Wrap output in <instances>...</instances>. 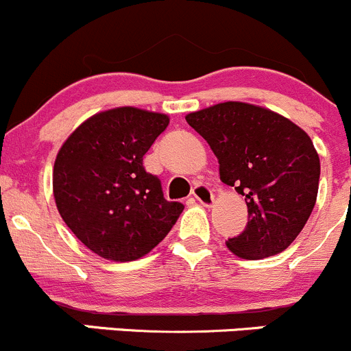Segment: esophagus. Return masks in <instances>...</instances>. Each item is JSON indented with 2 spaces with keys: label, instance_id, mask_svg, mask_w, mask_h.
I'll list each match as a JSON object with an SVG mask.
<instances>
[{
  "label": "esophagus",
  "instance_id": "esophagus-1",
  "mask_svg": "<svg viewBox=\"0 0 351 351\" xmlns=\"http://www.w3.org/2000/svg\"><path fill=\"white\" fill-rule=\"evenodd\" d=\"M192 195H193V198H197L202 205H205V207H208V205L214 204V193H212V190L208 189L207 185L193 186Z\"/></svg>",
  "mask_w": 351,
  "mask_h": 351
}]
</instances>
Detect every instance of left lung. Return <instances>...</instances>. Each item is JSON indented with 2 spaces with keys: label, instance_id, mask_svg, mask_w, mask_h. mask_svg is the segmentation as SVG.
<instances>
[{
  "label": "left lung",
  "instance_id": "obj_1",
  "mask_svg": "<svg viewBox=\"0 0 351 351\" xmlns=\"http://www.w3.org/2000/svg\"><path fill=\"white\" fill-rule=\"evenodd\" d=\"M219 161L222 183L246 198L247 224L226 244L239 258L282 253L306 226L321 165L311 137L271 110L226 101L186 115Z\"/></svg>",
  "mask_w": 351,
  "mask_h": 351
}]
</instances>
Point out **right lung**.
Returning <instances> with one entry per match:
<instances>
[{
  "instance_id": "right-lung-1",
  "label": "right lung",
  "mask_w": 351,
  "mask_h": 351,
  "mask_svg": "<svg viewBox=\"0 0 351 351\" xmlns=\"http://www.w3.org/2000/svg\"><path fill=\"white\" fill-rule=\"evenodd\" d=\"M162 113L122 107L81 123L59 151L52 189L67 228L98 256L132 261L166 238L183 204L162 195L143 158L168 127Z\"/></svg>"
}]
</instances>
